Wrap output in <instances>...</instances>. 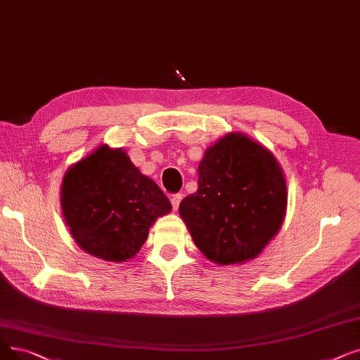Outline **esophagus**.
I'll use <instances>...</instances> for the list:
<instances>
[{
    "label": "esophagus",
    "mask_w": 360,
    "mask_h": 360,
    "mask_svg": "<svg viewBox=\"0 0 360 360\" xmlns=\"http://www.w3.org/2000/svg\"><path fill=\"white\" fill-rule=\"evenodd\" d=\"M182 200V194H174L170 197V202H172V207H174V210L176 212L178 207H179V202Z\"/></svg>",
    "instance_id": "esophagus-1"
}]
</instances>
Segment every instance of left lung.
I'll return each mask as SVG.
<instances>
[{"instance_id":"1","label":"left lung","mask_w":360,"mask_h":360,"mask_svg":"<svg viewBox=\"0 0 360 360\" xmlns=\"http://www.w3.org/2000/svg\"><path fill=\"white\" fill-rule=\"evenodd\" d=\"M287 181L275 155L241 132L210 146L198 165V190L179 214L210 262L228 266L256 259L283 226Z\"/></svg>"}]
</instances>
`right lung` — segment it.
Wrapping results in <instances>:
<instances>
[{"mask_svg":"<svg viewBox=\"0 0 360 360\" xmlns=\"http://www.w3.org/2000/svg\"><path fill=\"white\" fill-rule=\"evenodd\" d=\"M60 205L75 243L115 263L136 256L153 224L172 210L159 185L139 172L127 151L107 144L66 170Z\"/></svg>","mask_w":360,"mask_h":360,"instance_id":"right-lung-1","label":"right lung"}]
</instances>
